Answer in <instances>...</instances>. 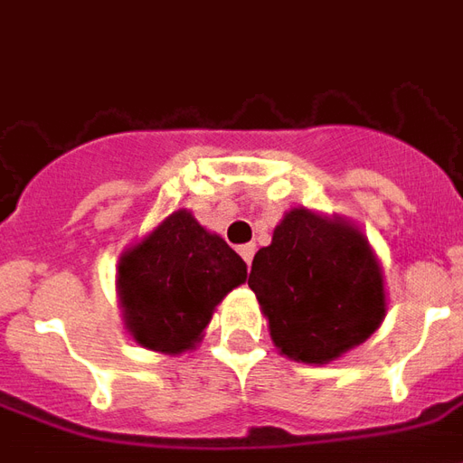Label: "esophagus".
<instances>
[{
    "instance_id": "obj_1",
    "label": "esophagus",
    "mask_w": 463,
    "mask_h": 463,
    "mask_svg": "<svg viewBox=\"0 0 463 463\" xmlns=\"http://www.w3.org/2000/svg\"><path fill=\"white\" fill-rule=\"evenodd\" d=\"M238 252H241V258L245 262H248V265H250L252 262V255H255V245H252V242H248V245H241V248H238Z\"/></svg>"
}]
</instances>
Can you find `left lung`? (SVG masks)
Returning a JSON list of instances; mask_svg holds the SVG:
<instances>
[{
    "instance_id": "left-lung-1",
    "label": "left lung",
    "mask_w": 463,
    "mask_h": 463,
    "mask_svg": "<svg viewBox=\"0 0 463 463\" xmlns=\"http://www.w3.org/2000/svg\"><path fill=\"white\" fill-rule=\"evenodd\" d=\"M275 347L327 364L369 340L387 315L384 272L367 235L340 215L290 208L248 278Z\"/></svg>"
}]
</instances>
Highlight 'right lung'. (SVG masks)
Segmentation results:
<instances>
[{
    "instance_id": "right-lung-1",
    "label": "right lung",
    "mask_w": 463,
    "mask_h": 463,
    "mask_svg": "<svg viewBox=\"0 0 463 463\" xmlns=\"http://www.w3.org/2000/svg\"><path fill=\"white\" fill-rule=\"evenodd\" d=\"M248 278L238 252L185 208L168 213L116 265L123 327L161 354L191 352L222 298Z\"/></svg>"
}]
</instances>
